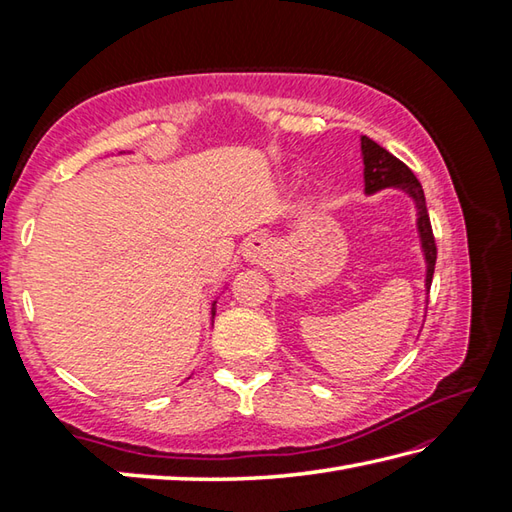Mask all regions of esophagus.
<instances>
[{
	"mask_svg": "<svg viewBox=\"0 0 512 512\" xmlns=\"http://www.w3.org/2000/svg\"><path fill=\"white\" fill-rule=\"evenodd\" d=\"M270 253H273V248H270V244L266 242L264 237H255L246 244V259H248V262H253V264L266 262Z\"/></svg>",
	"mask_w": 512,
	"mask_h": 512,
	"instance_id": "obj_1",
	"label": "esophagus"
}]
</instances>
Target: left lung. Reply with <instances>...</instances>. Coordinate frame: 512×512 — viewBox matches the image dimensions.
Here are the masks:
<instances>
[{
	"mask_svg": "<svg viewBox=\"0 0 512 512\" xmlns=\"http://www.w3.org/2000/svg\"><path fill=\"white\" fill-rule=\"evenodd\" d=\"M361 151H363V165H365V193H376L380 189L396 187L409 193L413 202H416L418 209V231H420V242L424 250V259H427V292L431 290V279H433V268H436V237H433L431 220L427 213V202H424V191L418 178L413 176V171L405 165V162L398 160L394 154H389L385 147L374 143L372 138L361 136Z\"/></svg>",
	"mask_w": 512,
	"mask_h": 512,
	"instance_id": "left-lung-1",
	"label": "left lung"
}]
</instances>
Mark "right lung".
Here are the masks:
<instances>
[{
    "mask_svg": "<svg viewBox=\"0 0 512 512\" xmlns=\"http://www.w3.org/2000/svg\"><path fill=\"white\" fill-rule=\"evenodd\" d=\"M213 314H215V303H213Z\"/></svg>",
    "mask_w": 512,
    "mask_h": 512,
    "instance_id": "right-lung-1",
    "label": "right lung"
}]
</instances>
